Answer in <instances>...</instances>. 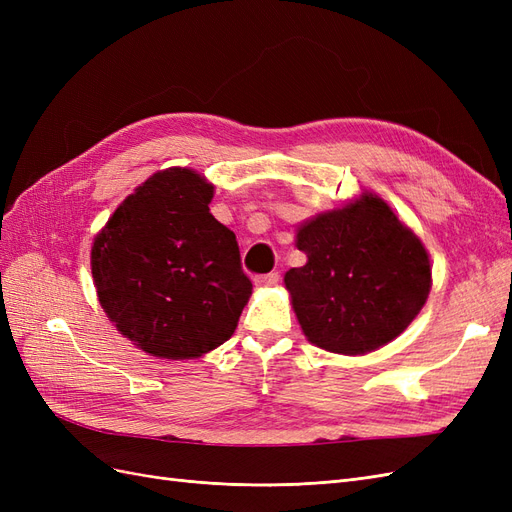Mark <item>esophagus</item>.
Here are the masks:
<instances>
[{
    "mask_svg": "<svg viewBox=\"0 0 512 512\" xmlns=\"http://www.w3.org/2000/svg\"><path fill=\"white\" fill-rule=\"evenodd\" d=\"M254 282H256V286H260V288H265V286H275L277 282H280V273L271 271V273H265V275H258Z\"/></svg>",
    "mask_w": 512,
    "mask_h": 512,
    "instance_id": "obj_1",
    "label": "esophagus"
}]
</instances>
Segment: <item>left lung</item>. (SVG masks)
Listing matches in <instances>:
<instances>
[{
  "label": "left lung",
  "mask_w": 512,
  "mask_h": 512,
  "mask_svg": "<svg viewBox=\"0 0 512 512\" xmlns=\"http://www.w3.org/2000/svg\"><path fill=\"white\" fill-rule=\"evenodd\" d=\"M297 247L307 262L284 282L305 337L318 348L376 350L404 333L427 301L425 247L374 194L305 222Z\"/></svg>",
  "instance_id": "1"
}]
</instances>
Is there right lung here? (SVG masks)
Masks as SVG:
<instances>
[{"mask_svg":"<svg viewBox=\"0 0 512 512\" xmlns=\"http://www.w3.org/2000/svg\"><path fill=\"white\" fill-rule=\"evenodd\" d=\"M213 185L168 168L138 185L91 247L100 305L162 359H196L235 333L252 294L235 232L209 213Z\"/></svg>","mask_w":512,"mask_h":512,"instance_id":"1","label":"right lung"}]
</instances>
